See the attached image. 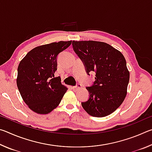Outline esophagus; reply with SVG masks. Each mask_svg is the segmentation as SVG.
I'll list each match as a JSON object with an SVG mask.
<instances>
[{"label":"esophagus","mask_w":152,"mask_h":152,"mask_svg":"<svg viewBox=\"0 0 152 152\" xmlns=\"http://www.w3.org/2000/svg\"><path fill=\"white\" fill-rule=\"evenodd\" d=\"M80 87H81V85H80V84H78L76 86H73V87H72V88H73V90H77V89H78V88H80Z\"/></svg>","instance_id":"esophagus-1"}]
</instances>
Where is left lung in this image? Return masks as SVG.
<instances>
[{"instance_id":"8db88e82","label":"left lung","mask_w":152,"mask_h":152,"mask_svg":"<svg viewBox=\"0 0 152 152\" xmlns=\"http://www.w3.org/2000/svg\"><path fill=\"white\" fill-rule=\"evenodd\" d=\"M74 50L83 61L86 72H94L95 81L86 87L90 98L82 106L92 117L111 114L123 103L127 93L129 72L121 51L107 43L73 41Z\"/></svg>"}]
</instances>
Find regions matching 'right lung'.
Returning <instances> with one entry per match:
<instances>
[{"instance_id": "1", "label": "right lung", "mask_w": 152, "mask_h": 152, "mask_svg": "<svg viewBox=\"0 0 152 152\" xmlns=\"http://www.w3.org/2000/svg\"><path fill=\"white\" fill-rule=\"evenodd\" d=\"M72 41L37 46L27 53L18 66L17 85L23 100L37 114L45 115L57 107L67 87L55 77L57 56L71 45Z\"/></svg>"}]
</instances>
